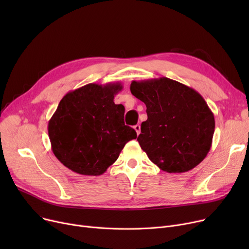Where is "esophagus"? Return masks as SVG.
Segmentation results:
<instances>
[{"instance_id": "esophagus-1", "label": "esophagus", "mask_w": 249, "mask_h": 249, "mask_svg": "<svg viewBox=\"0 0 249 249\" xmlns=\"http://www.w3.org/2000/svg\"><path fill=\"white\" fill-rule=\"evenodd\" d=\"M134 129H135V131H136L137 135H139V134H140V125H139V124L135 125V126H134Z\"/></svg>"}]
</instances>
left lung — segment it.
<instances>
[{
    "label": "left lung",
    "mask_w": 249,
    "mask_h": 249,
    "mask_svg": "<svg viewBox=\"0 0 249 249\" xmlns=\"http://www.w3.org/2000/svg\"><path fill=\"white\" fill-rule=\"evenodd\" d=\"M130 90L146 106L137 140L148 159L166 173H186L210 151L214 114L194 89L167 77L132 81Z\"/></svg>",
    "instance_id": "1"
}]
</instances>
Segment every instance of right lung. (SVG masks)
<instances>
[{"instance_id": "right-lung-1", "label": "right lung", "mask_w": 249, "mask_h": 249, "mask_svg": "<svg viewBox=\"0 0 249 249\" xmlns=\"http://www.w3.org/2000/svg\"><path fill=\"white\" fill-rule=\"evenodd\" d=\"M121 83L88 84L71 90L48 121L52 152L71 171L84 176H101L111 166L125 144L137 137L125 125L123 105L114 97Z\"/></svg>"}]
</instances>
